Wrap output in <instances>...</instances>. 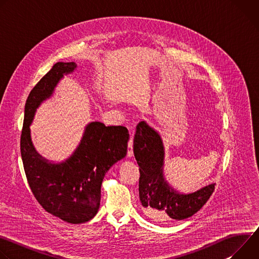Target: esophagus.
<instances>
[{
  "mask_svg": "<svg viewBox=\"0 0 259 259\" xmlns=\"http://www.w3.org/2000/svg\"><path fill=\"white\" fill-rule=\"evenodd\" d=\"M131 137L128 141V152H127V156L129 158L133 157V133H130Z\"/></svg>",
  "mask_w": 259,
  "mask_h": 259,
  "instance_id": "34e87169",
  "label": "esophagus"
}]
</instances>
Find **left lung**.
Returning <instances> with one entry per match:
<instances>
[{"instance_id":"1","label":"left lung","mask_w":259,"mask_h":259,"mask_svg":"<svg viewBox=\"0 0 259 259\" xmlns=\"http://www.w3.org/2000/svg\"><path fill=\"white\" fill-rule=\"evenodd\" d=\"M134 157L139 166V199L142 212L152 220L164 223L182 220L197 213L214 192L211 183L192 194H180L164 178V146L159 133L144 121L138 123L134 136Z\"/></svg>"}]
</instances>
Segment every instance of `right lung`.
<instances>
[{
  "instance_id": "add662e5",
  "label": "right lung",
  "mask_w": 259,
  "mask_h": 259,
  "mask_svg": "<svg viewBox=\"0 0 259 259\" xmlns=\"http://www.w3.org/2000/svg\"><path fill=\"white\" fill-rule=\"evenodd\" d=\"M77 67L75 62H57L30 91L20 137V152L28 186L40 205L66 223L78 225L92 219L100 205L105 173L127 154L129 133L124 126L92 122L86 126L77 150L59 164L48 163L32 145L29 125L35 109L50 97L63 75Z\"/></svg>"
}]
</instances>
